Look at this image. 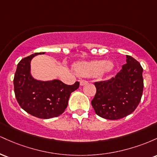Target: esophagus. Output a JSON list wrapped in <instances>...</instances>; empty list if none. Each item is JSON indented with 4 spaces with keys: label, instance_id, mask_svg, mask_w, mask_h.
<instances>
[{
    "label": "esophagus",
    "instance_id": "34e87169",
    "mask_svg": "<svg viewBox=\"0 0 157 157\" xmlns=\"http://www.w3.org/2000/svg\"><path fill=\"white\" fill-rule=\"evenodd\" d=\"M88 83V81H86V80H80V86H85V85H86Z\"/></svg>",
    "mask_w": 157,
    "mask_h": 157
}]
</instances>
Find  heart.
I'll list each match as a JSON object with an SVG mask.
<instances>
[{
	"instance_id": "heart-1",
	"label": "heart",
	"mask_w": 157,
	"mask_h": 157,
	"mask_svg": "<svg viewBox=\"0 0 157 157\" xmlns=\"http://www.w3.org/2000/svg\"><path fill=\"white\" fill-rule=\"evenodd\" d=\"M113 67L111 61L103 60H95L90 61H82L75 64V71L82 77H95L103 75L110 72Z\"/></svg>"
}]
</instances>
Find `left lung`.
Masks as SVG:
<instances>
[{
	"label": "left lung",
	"mask_w": 157,
	"mask_h": 157,
	"mask_svg": "<svg viewBox=\"0 0 157 157\" xmlns=\"http://www.w3.org/2000/svg\"><path fill=\"white\" fill-rule=\"evenodd\" d=\"M142 71L140 63L126 55V63L116 76L94 83L97 92L91 105L95 113L111 120L131 114L141 100L144 87Z\"/></svg>",
	"instance_id": "left-lung-1"
}]
</instances>
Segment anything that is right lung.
<instances>
[{"label": "right lung", "mask_w": 157, "mask_h": 157, "mask_svg": "<svg viewBox=\"0 0 157 157\" xmlns=\"http://www.w3.org/2000/svg\"><path fill=\"white\" fill-rule=\"evenodd\" d=\"M45 52L32 54L19 62L14 77V90L20 106L32 116L49 119L60 116L67 108L71 92L80 82L66 85L57 80L42 81L32 77L31 61L34 57Z\"/></svg>", "instance_id": "add662e5"}]
</instances>
